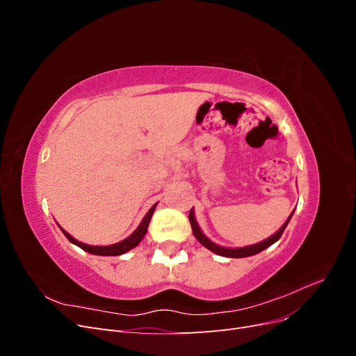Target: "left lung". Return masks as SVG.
Here are the masks:
<instances>
[{
	"label": "left lung",
	"mask_w": 356,
	"mask_h": 356,
	"mask_svg": "<svg viewBox=\"0 0 356 356\" xmlns=\"http://www.w3.org/2000/svg\"><path fill=\"white\" fill-rule=\"evenodd\" d=\"M293 213H294V211L291 212V215L286 218V221L284 222L282 227L279 229L275 234H272L270 238H267V239H264V241H261V242L250 245V246H243V248H225V246H220V245H217V243H213V242H212L209 238H207V236H204V233L200 230L199 224H197V221H196V217H195V209H193V208H191V211H190L188 220H190L191 229H193V234H195V238H196L204 248H208L209 251H212L213 254H218V255H221V257L243 258V257H251V255H255V254H258V252H261V251L266 250V248H268L270 245H273L275 242H277L279 238H281V236H282L284 230L286 229V225H288L291 217H293Z\"/></svg>",
	"instance_id": "obj_1"
}]
</instances>
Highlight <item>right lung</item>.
<instances>
[{
    "label": "right lung",
    "instance_id": "add662e5",
    "mask_svg": "<svg viewBox=\"0 0 356 356\" xmlns=\"http://www.w3.org/2000/svg\"><path fill=\"white\" fill-rule=\"evenodd\" d=\"M156 207H157V203H154L153 207L149 208V211L145 213V217L143 218L141 224L138 225V229H136L131 236H127L126 239H123V241H120V242H117V243H113V245H106V246H99V245H98V246H95V245L83 243V242H80V241H77V239H74L68 232H65V230H63V229L60 227V225H59V229L62 230L63 234L67 236V239H68L71 243L77 245L79 248H81V250H84L86 252L93 254V255H105V257H106V255H108V257H111V255H122V254H124V252H127V251L134 250V248L138 246L139 242H141V241L144 239V236H145V233H147V230H148L149 220H152V217H153V212H154Z\"/></svg>",
    "mask_w": 356,
    "mask_h": 356
}]
</instances>
